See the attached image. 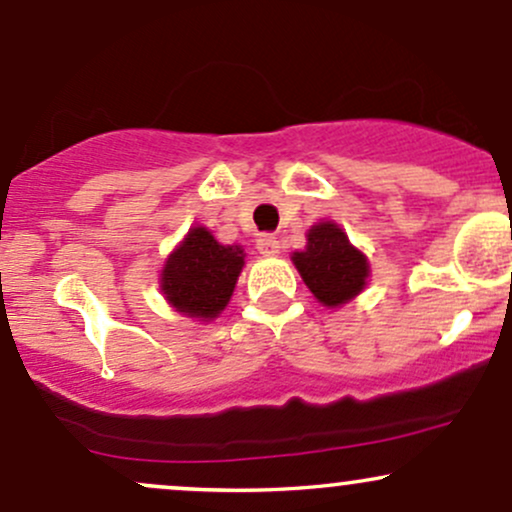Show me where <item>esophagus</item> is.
<instances>
[{"label": "esophagus", "instance_id": "34e87169", "mask_svg": "<svg viewBox=\"0 0 512 512\" xmlns=\"http://www.w3.org/2000/svg\"><path fill=\"white\" fill-rule=\"evenodd\" d=\"M257 250H260V255H264V257H274V255H279L281 245L274 236H260L257 238Z\"/></svg>", "mask_w": 512, "mask_h": 512}]
</instances>
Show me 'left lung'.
I'll use <instances>...</instances> for the list:
<instances>
[{
	"label": "left lung",
	"instance_id": "left-lung-1",
	"mask_svg": "<svg viewBox=\"0 0 512 512\" xmlns=\"http://www.w3.org/2000/svg\"><path fill=\"white\" fill-rule=\"evenodd\" d=\"M305 248L293 252L291 262L310 293L325 308H342L368 286L370 264L363 250L351 243L334 221H317L305 233Z\"/></svg>",
	"mask_w": 512,
	"mask_h": 512
}]
</instances>
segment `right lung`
I'll return each instance as SVG.
<instances>
[{
    "label": "right lung",
    "mask_w": 512,
    "mask_h": 512,
    "mask_svg": "<svg viewBox=\"0 0 512 512\" xmlns=\"http://www.w3.org/2000/svg\"><path fill=\"white\" fill-rule=\"evenodd\" d=\"M243 267V245H223L207 226H192L166 257L158 286L175 313L211 322L231 301Z\"/></svg>",
    "instance_id": "obj_1"
}]
</instances>
